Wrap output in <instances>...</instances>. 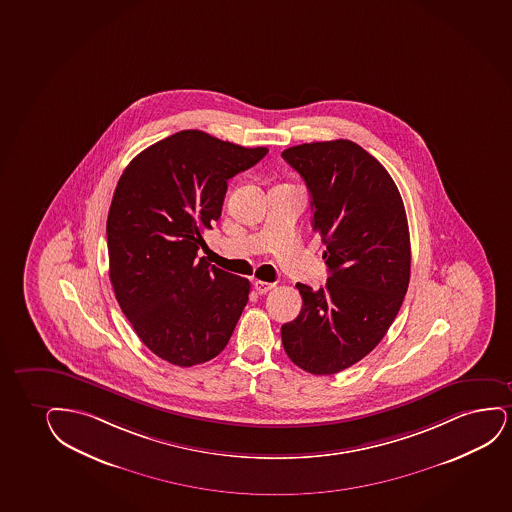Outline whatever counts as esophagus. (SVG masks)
Returning a JSON list of instances; mask_svg holds the SVG:
<instances>
[{
	"instance_id": "34e87169",
	"label": "esophagus",
	"mask_w": 512,
	"mask_h": 512,
	"mask_svg": "<svg viewBox=\"0 0 512 512\" xmlns=\"http://www.w3.org/2000/svg\"><path fill=\"white\" fill-rule=\"evenodd\" d=\"M273 287H275V284H272V282H263V280L254 282V289L258 294H266V292L272 291Z\"/></svg>"
}]
</instances>
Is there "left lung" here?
I'll list each match as a JSON object with an SVG mask.
<instances>
[{
	"mask_svg": "<svg viewBox=\"0 0 512 512\" xmlns=\"http://www.w3.org/2000/svg\"><path fill=\"white\" fill-rule=\"evenodd\" d=\"M311 195V228L325 244L330 277L313 291L296 284L303 308L282 325L285 353L313 376L360 362L393 324L410 280L402 195L376 157L350 140L282 152Z\"/></svg>",
	"mask_w": 512,
	"mask_h": 512,
	"instance_id": "8db88e82",
	"label": "left lung"
}]
</instances>
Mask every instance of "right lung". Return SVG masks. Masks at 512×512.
Instances as JSON below:
<instances>
[{
  "mask_svg": "<svg viewBox=\"0 0 512 512\" xmlns=\"http://www.w3.org/2000/svg\"><path fill=\"white\" fill-rule=\"evenodd\" d=\"M266 152L183 130L140 152L117 182L107 218L110 282L142 343L166 362H209L232 337L251 284L197 251L221 216L228 180Z\"/></svg>",
  "mask_w": 512,
  "mask_h": 512,
  "instance_id": "add662e5",
  "label": "right lung"
}]
</instances>
